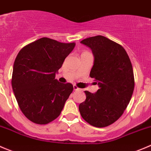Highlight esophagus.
<instances>
[{
	"instance_id": "obj_1",
	"label": "esophagus",
	"mask_w": 151,
	"mask_h": 151,
	"mask_svg": "<svg viewBox=\"0 0 151 151\" xmlns=\"http://www.w3.org/2000/svg\"><path fill=\"white\" fill-rule=\"evenodd\" d=\"M73 89H74V90H75V91H80L81 90V89H79L78 87H77L76 85H74V86H73Z\"/></svg>"
}]
</instances>
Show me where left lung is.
<instances>
[{
	"mask_svg": "<svg viewBox=\"0 0 151 151\" xmlns=\"http://www.w3.org/2000/svg\"><path fill=\"white\" fill-rule=\"evenodd\" d=\"M81 43L92 50L94 63L89 76L99 86L95 93L84 91L86 100L78 109L91 126L103 128L117 121L131 101L134 72L126 50L104 36L89 37Z\"/></svg>",
	"mask_w": 151,
	"mask_h": 151,
	"instance_id": "1",
	"label": "left lung"
}]
</instances>
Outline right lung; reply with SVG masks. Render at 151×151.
<instances>
[{
    "label": "right lung",
    "mask_w": 151,
    "mask_h": 151,
    "mask_svg": "<svg viewBox=\"0 0 151 151\" xmlns=\"http://www.w3.org/2000/svg\"><path fill=\"white\" fill-rule=\"evenodd\" d=\"M75 45L43 37L17 54L12 86L20 110L33 123L47 124L61 114L73 86L60 83L55 77Z\"/></svg>",
    "instance_id": "right-lung-1"
}]
</instances>
